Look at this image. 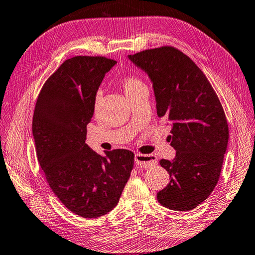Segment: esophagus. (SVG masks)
Instances as JSON below:
<instances>
[{"instance_id": "esophagus-1", "label": "esophagus", "mask_w": 255, "mask_h": 255, "mask_svg": "<svg viewBox=\"0 0 255 255\" xmlns=\"http://www.w3.org/2000/svg\"><path fill=\"white\" fill-rule=\"evenodd\" d=\"M135 163L138 167L141 168H150L157 164V158L155 155H143L136 154L135 155Z\"/></svg>"}]
</instances>
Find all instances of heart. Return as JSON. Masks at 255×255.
Returning <instances> with one entry per match:
<instances>
[{
    "label": "heart",
    "mask_w": 255,
    "mask_h": 255,
    "mask_svg": "<svg viewBox=\"0 0 255 255\" xmlns=\"http://www.w3.org/2000/svg\"><path fill=\"white\" fill-rule=\"evenodd\" d=\"M120 85H122L125 94H126L127 96H129L130 94H132V92H135L137 90L142 89V88H147L145 82H143L139 77L133 76V75H128L126 77H124L122 81H120ZM99 104H100V95L97 94L95 96V99H94L95 110L98 109Z\"/></svg>",
    "instance_id": "1"
}]
</instances>
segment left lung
Wrapping results in <instances>:
<instances>
[{
  "mask_svg": "<svg viewBox=\"0 0 255 255\" xmlns=\"http://www.w3.org/2000/svg\"><path fill=\"white\" fill-rule=\"evenodd\" d=\"M152 81L157 115L172 125L173 161L161 159L169 184L157 193L161 205L191 211L219 182L229 141L228 119L215 90L193 60L172 45L129 55Z\"/></svg>",
  "mask_w": 255,
  "mask_h": 255,
  "instance_id": "left-lung-1",
  "label": "left lung"
}]
</instances>
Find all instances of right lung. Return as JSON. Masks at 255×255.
Listing matches in <instances>:
<instances>
[{
	"label": "right lung",
	"instance_id": "right-lung-1",
	"mask_svg": "<svg viewBox=\"0 0 255 255\" xmlns=\"http://www.w3.org/2000/svg\"><path fill=\"white\" fill-rule=\"evenodd\" d=\"M115 63L103 55L66 60L44 82L34 108L32 132L41 169L60 202L86 219L118 204L133 167L132 151L114 149L103 157L86 143L95 96Z\"/></svg>",
	"mask_w": 255,
	"mask_h": 255
}]
</instances>
